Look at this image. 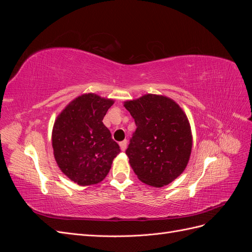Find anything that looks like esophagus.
<instances>
[{
	"label": "esophagus",
	"instance_id": "esophagus-1",
	"mask_svg": "<svg viewBox=\"0 0 252 252\" xmlns=\"http://www.w3.org/2000/svg\"><path fill=\"white\" fill-rule=\"evenodd\" d=\"M120 147H121V150H122V151H125V150H126V147H127V141L124 140V141L120 142Z\"/></svg>",
	"mask_w": 252,
	"mask_h": 252
}]
</instances>
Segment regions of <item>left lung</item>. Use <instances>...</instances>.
I'll return each mask as SVG.
<instances>
[{
  "label": "left lung",
  "instance_id": "1",
  "mask_svg": "<svg viewBox=\"0 0 252 252\" xmlns=\"http://www.w3.org/2000/svg\"><path fill=\"white\" fill-rule=\"evenodd\" d=\"M124 106L136 125L126 150L134 173L147 185H168L185 170L191 154L185 112L171 98L151 94Z\"/></svg>",
  "mask_w": 252,
  "mask_h": 252
}]
</instances>
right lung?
I'll return each instance as SVG.
<instances>
[{
	"instance_id": "obj_1",
	"label": "right lung",
	"mask_w": 252,
	"mask_h": 252,
	"mask_svg": "<svg viewBox=\"0 0 252 252\" xmlns=\"http://www.w3.org/2000/svg\"><path fill=\"white\" fill-rule=\"evenodd\" d=\"M111 98L85 94L68 104L52 129V148L58 166L81 186L97 184L108 174L120 146L103 124Z\"/></svg>"
}]
</instances>
